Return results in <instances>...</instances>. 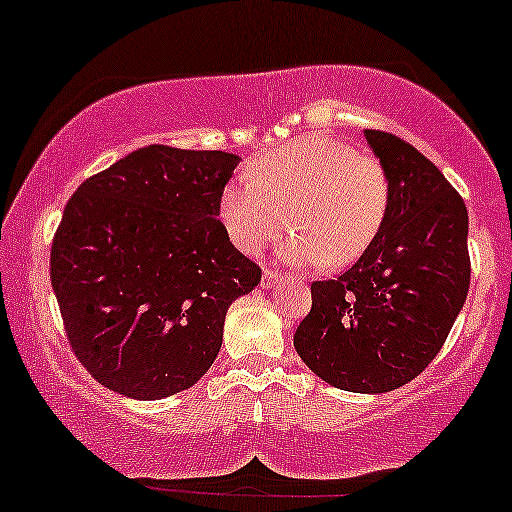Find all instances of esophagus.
I'll use <instances>...</instances> for the list:
<instances>
[{
  "mask_svg": "<svg viewBox=\"0 0 512 512\" xmlns=\"http://www.w3.org/2000/svg\"><path fill=\"white\" fill-rule=\"evenodd\" d=\"M281 279H284V276H281L279 272H274V269H264L260 284H262V289H274Z\"/></svg>",
  "mask_w": 512,
  "mask_h": 512,
  "instance_id": "esophagus-1",
  "label": "esophagus"
}]
</instances>
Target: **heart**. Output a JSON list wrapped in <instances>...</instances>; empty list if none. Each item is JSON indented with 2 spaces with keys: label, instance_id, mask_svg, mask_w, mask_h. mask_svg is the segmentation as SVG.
<instances>
[{
  "label": "heart",
  "instance_id": "b5f03b06",
  "mask_svg": "<svg viewBox=\"0 0 512 512\" xmlns=\"http://www.w3.org/2000/svg\"><path fill=\"white\" fill-rule=\"evenodd\" d=\"M387 209L390 180L380 161L330 137L276 146L219 197V221L238 250L255 255L291 223L284 257L308 267L358 260L383 228Z\"/></svg>",
  "mask_w": 512,
  "mask_h": 512
}]
</instances>
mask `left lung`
Returning <instances> with one entry per match:
<instances>
[{"label":"left lung","mask_w":512,"mask_h":512,"mask_svg":"<svg viewBox=\"0 0 512 512\" xmlns=\"http://www.w3.org/2000/svg\"><path fill=\"white\" fill-rule=\"evenodd\" d=\"M366 142L390 180V209L370 248L337 279L310 286L293 334L317 378L346 392H390L436 358L469 291V216L445 175L380 129Z\"/></svg>","instance_id":"obj_1"}]
</instances>
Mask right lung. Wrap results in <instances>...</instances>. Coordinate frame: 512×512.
I'll use <instances>...</instances> for the list:
<instances>
[{
    "label": "right lung",
    "instance_id": "right-lung-1",
    "mask_svg": "<svg viewBox=\"0 0 512 512\" xmlns=\"http://www.w3.org/2000/svg\"><path fill=\"white\" fill-rule=\"evenodd\" d=\"M226 151L151 144L84 180L52 240L50 281L88 373L132 399L187 390L221 349L228 305L262 269L233 248Z\"/></svg>",
    "mask_w": 512,
    "mask_h": 512
}]
</instances>
